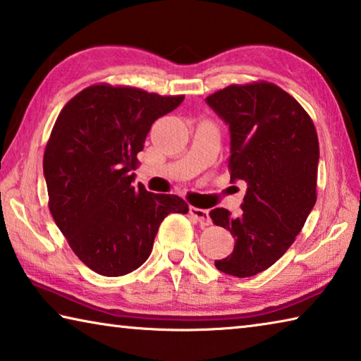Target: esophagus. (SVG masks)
Returning a JSON list of instances; mask_svg holds the SVG:
<instances>
[{
	"instance_id": "1",
	"label": "esophagus",
	"mask_w": 361,
	"mask_h": 361,
	"mask_svg": "<svg viewBox=\"0 0 361 361\" xmlns=\"http://www.w3.org/2000/svg\"><path fill=\"white\" fill-rule=\"evenodd\" d=\"M189 215H191L200 226H209L212 223L209 210L197 209V207H189Z\"/></svg>"
}]
</instances>
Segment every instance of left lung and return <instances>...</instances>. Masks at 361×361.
<instances>
[{
	"label": "left lung",
	"instance_id": "obj_1",
	"mask_svg": "<svg viewBox=\"0 0 361 361\" xmlns=\"http://www.w3.org/2000/svg\"><path fill=\"white\" fill-rule=\"evenodd\" d=\"M205 102L229 127L231 181L247 183L239 216L210 212L235 240L234 252L215 266L253 277L291 247L314 209L319 138L304 108L276 84L229 85Z\"/></svg>",
	"mask_w": 361,
	"mask_h": 361
}]
</instances>
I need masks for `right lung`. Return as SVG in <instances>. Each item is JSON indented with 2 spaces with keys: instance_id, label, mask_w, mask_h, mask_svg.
<instances>
[{
  "instance_id": "right-lung-1",
  "label": "right lung",
  "mask_w": 361,
  "mask_h": 361,
  "mask_svg": "<svg viewBox=\"0 0 361 361\" xmlns=\"http://www.w3.org/2000/svg\"><path fill=\"white\" fill-rule=\"evenodd\" d=\"M183 100L100 84L59 114L42 161L49 210L78 258L100 276L135 271L151 255L164 218L188 213L178 195L132 186L152 122Z\"/></svg>"
}]
</instances>
